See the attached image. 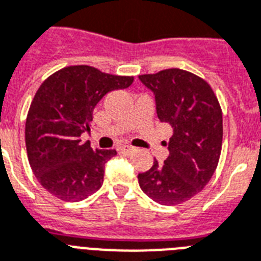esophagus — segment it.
Listing matches in <instances>:
<instances>
[{
    "label": "esophagus",
    "mask_w": 261,
    "mask_h": 261,
    "mask_svg": "<svg viewBox=\"0 0 261 261\" xmlns=\"http://www.w3.org/2000/svg\"><path fill=\"white\" fill-rule=\"evenodd\" d=\"M133 149H135V148H133L132 145H122V147L120 148V151H121V152H124V153H129V152H132Z\"/></svg>",
    "instance_id": "1"
}]
</instances>
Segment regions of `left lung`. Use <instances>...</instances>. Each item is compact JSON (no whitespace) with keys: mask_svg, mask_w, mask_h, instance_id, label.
Segmentation results:
<instances>
[{"mask_svg":"<svg viewBox=\"0 0 261 261\" xmlns=\"http://www.w3.org/2000/svg\"><path fill=\"white\" fill-rule=\"evenodd\" d=\"M155 95L161 122L173 128L169 156L137 175L145 195L162 205L188 201L203 189L217 170L222 151L223 120L215 92L204 79L171 68L140 74Z\"/></svg>","mask_w":261,"mask_h":261,"instance_id":"obj_1","label":"left lung"}]
</instances>
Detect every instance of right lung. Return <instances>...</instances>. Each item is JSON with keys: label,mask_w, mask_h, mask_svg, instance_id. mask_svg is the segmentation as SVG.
<instances>
[{"label": "right lung", "mask_w": 261, "mask_h": 261, "mask_svg": "<svg viewBox=\"0 0 261 261\" xmlns=\"http://www.w3.org/2000/svg\"><path fill=\"white\" fill-rule=\"evenodd\" d=\"M133 76L72 65L48 76L36 91L25 120L28 162L42 187L64 201H80L103 184L105 165L116 149H92L80 135L105 95L126 88Z\"/></svg>", "instance_id": "right-lung-1"}]
</instances>
